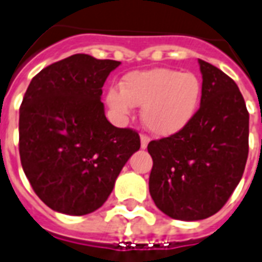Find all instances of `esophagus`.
<instances>
[{
  "label": "esophagus",
  "mask_w": 262,
  "mask_h": 262,
  "mask_svg": "<svg viewBox=\"0 0 262 262\" xmlns=\"http://www.w3.org/2000/svg\"><path fill=\"white\" fill-rule=\"evenodd\" d=\"M140 140H141V148L145 149V148L148 147V143H149V137H148L147 135H141Z\"/></svg>",
  "instance_id": "obj_1"
}]
</instances>
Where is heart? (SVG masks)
<instances>
[{"label":"heart","mask_w":262,"mask_h":262,"mask_svg":"<svg viewBox=\"0 0 262 262\" xmlns=\"http://www.w3.org/2000/svg\"><path fill=\"white\" fill-rule=\"evenodd\" d=\"M203 96V83L191 72L168 68L133 72L125 76L122 88L107 92V103L119 117L143 106L144 125L158 136H171L189 125Z\"/></svg>","instance_id":"b5f03b06"}]
</instances>
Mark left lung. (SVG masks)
Returning <instances> with one entry per match:
<instances>
[{
    "label": "left lung",
    "instance_id": "1",
    "mask_svg": "<svg viewBox=\"0 0 262 262\" xmlns=\"http://www.w3.org/2000/svg\"><path fill=\"white\" fill-rule=\"evenodd\" d=\"M199 63L203 96L193 119L178 133L148 144L152 200L163 213L185 222L222 209L249 154V113L239 88L216 67Z\"/></svg>",
    "mask_w": 262,
    "mask_h": 262
}]
</instances>
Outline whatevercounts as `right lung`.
I'll return each instance as SVG.
<instances>
[{
  "mask_svg": "<svg viewBox=\"0 0 262 262\" xmlns=\"http://www.w3.org/2000/svg\"><path fill=\"white\" fill-rule=\"evenodd\" d=\"M113 59L75 54L31 80L18 119L24 174L53 211L83 216L106 203L129 158L140 149L133 129L107 121L102 87Z\"/></svg>",
  "mask_w": 262,
  "mask_h": 262,
  "instance_id": "add662e5",
  "label": "right lung"
}]
</instances>
